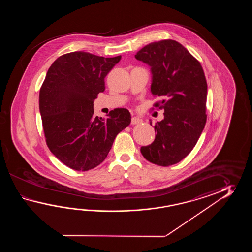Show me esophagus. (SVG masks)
Segmentation results:
<instances>
[{"instance_id":"1","label":"esophagus","mask_w":252,"mask_h":252,"mask_svg":"<svg viewBox=\"0 0 252 252\" xmlns=\"http://www.w3.org/2000/svg\"><path fill=\"white\" fill-rule=\"evenodd\" d=\"M141 122H142V120L138 118V117H132V118H131V124H132V125L140 124Z\"/></svg>"}]
</instances>
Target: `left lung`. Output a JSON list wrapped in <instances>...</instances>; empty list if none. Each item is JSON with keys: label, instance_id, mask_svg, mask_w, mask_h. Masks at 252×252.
Returning <instances> with one entry per match:
<instances>
[{"label": "left lung", "instance_id": "left-lung-1", "mask_svg": "<svg viewBox=\"0 0 252 252\" xmlns=\"http://www.w3.org/2000/svg\"><path fill=\"white\" fill-rule=\"evenodd\" d=\"M150 66V91L159 97L155 107L164 109V119L154 126L155 140L140 148L145 158L168 166L192 151L206 123L207 83L198 60L172 39L152 42L135 55ZM151 125V123H150Z\"/></svg>", "mask_w": 252, "mask_h": 252}]
</instances>
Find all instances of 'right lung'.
Returning <instances> with one entry per match:
<instances>
[{"mask_svg": "<svg viewBox=\"0 0 252 252\" xmlns=\"http://www.w3.org/2000/svg\"><path fill=\"white\" fill-rule=\"evenodd\" d=\"M122 56L103 58L84 51L64 54L48 68L39 91V112L48 149L65 166L87 171L107 157L131 116L117 108L106 118L94 114L104 78Z\"/></svg>", "mask_w": 252, "mask_h": 252, "instance_id": "right-lung-1", "label": "right lung"}]
</instances>
